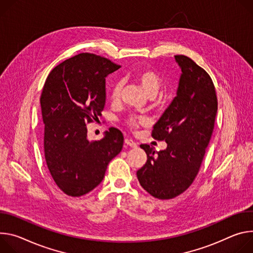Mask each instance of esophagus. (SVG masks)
<instances>
[{"mask_svg":"<svg viewBox=\"0 0 253 253\" xmlns=\"http://www.w3.org/2000/svg\"><path fill=\"white\" fill-rule=\"evenodd\" d=\"M125 144L127 145V146H129V147H131V148H135V147L137 146L136 143L133 142L132 139H130V138H126V139H125Z\"/></svg>","mask_w":253,"mask_h":253,"instance_id":"esophagus-1","label":"esophagus"}]
</instances>
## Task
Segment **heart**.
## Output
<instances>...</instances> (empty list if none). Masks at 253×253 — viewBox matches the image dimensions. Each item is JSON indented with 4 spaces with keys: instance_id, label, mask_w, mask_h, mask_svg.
<instances>
[{
    "instance_id": "b5f03b06",
    "label": "heart",
    "mask_w": 253,
    "mask_h": 253,
    "mask_svg": "<svg viewBox=\"0 0 253 253\" xmlns=\"http://www.w3.org/2000/svg\"><path fill=\"white\" fill-rule=\"evenodd\" d=\"M132 77L139 84V85H141V87L145 90L147 95L151 98L155 97L159 93V91L162 87V79L153 70L141 69V70L136 71ZM121 88H122V86H121L120 82H116L114 84V86H112V89H111L112 99H118L120 97ZM144 123H145V120L143 118H130L127 122V125L131 128H135L139 125H143Z\"/></svg>"
}]
</instances>
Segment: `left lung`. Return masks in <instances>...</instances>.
Masks as SVG:
<instances>
[{"mask_svg":"<svg viewBox=\"0 0 253 253\" xmlns=\"http://www.w3.org/2000/svg\"><path fill=\"white\" fill-rule=\"evenodd\" d=\"M175 61L182 72L176 96L152 131L167 148L156 152L149 145H141L148 160L136 172L141 186L162 200L177 197L193 183L217 115V96L209 74L187 56L177 55Z\"/></svg>","mask_w":253,"mask_h":253,"instance_id":"obj_1","label":"left lung"}]
</instances>
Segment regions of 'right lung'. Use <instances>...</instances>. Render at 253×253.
Returning a JSON list of instances; mask_svg holds the SVG:
<instances>
[{"instance_id": "obj_1", "label": "right lung", "mask_w": 253, "mask_h": 253, "mask_svg": "<svg viewBox=\"0 0 253 253\" xmlns=\"http://www.w3.org/2000/svg\"><path fill=\"white\" fill-rule=\"evenodd\" d=\"M120 68L100 56L81 53L48 75L40 102L45 160L66 195L80 197L103 180L108 163L123 149L124 135L110 127L90 142L86 124L98 120L105 105V78Z\"/></svg>"}]
</instances>
